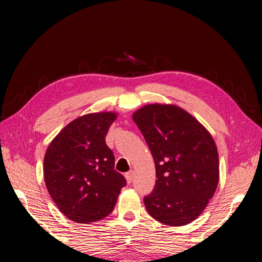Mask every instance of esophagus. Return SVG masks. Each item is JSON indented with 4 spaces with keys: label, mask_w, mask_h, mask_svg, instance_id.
I'll use <instances>...</instances> for the list:
<instances>
[{
    "label": "esophagus",
    "mask_w": 262,
    "mask_h": 262,
    "mask_svg": "<svg viewBox=\"0 0 262 262\" xmlns=\"http://www.w3.org/2000/svg\"><path fill=\"white\" fill-rule=\"evenodd\" d=\"M125 177H126L127 183H128V184H130L132 181H133V178H134V171H129V172H127V173L125 174Z\"/></svg>",
    "instance_id": "obj_1"
}]
</instances>
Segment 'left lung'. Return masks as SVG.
<instances>
[{"instance_id":"8db88e82","label":"left lung","mask_w":262,"mask_h":262,"mask_svg":"<svg viewBox=\"0 0 262 262\" xmlns=\"http://www.w3.org/2000/svg\"><path fill=\"white\" fill-rule=\"evenodd\" d=\"M132 118L156 167V185L144 198L150 216L171 227L196 220L220 179L219 152L210 133L187 111L172 104H148Z\"/></svg>"}]
</instances>
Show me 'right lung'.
Wrapping results in <instances>:
<instances>
[{"label": "right lung", "instance_id": "add662e5", "mask_svg": "<svg viewBox=\"0 0 262 262\" xmlns=\"http://www.w3.org/2000/svg\"><path fill=\"white\" fill-rule=\"evenodd\" d=\"M115 112L89 113L69 122L43 159V179L60 211L88 224L112 212L126 179L114 170V156L105 142Z\"/></svg>", "mask_w": 262, "mask_h": 262}]
</instances>
